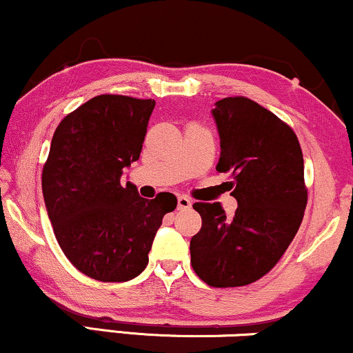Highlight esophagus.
I'll return each instance as SVG.
<instances>
[{
  "label": "esophagus",
  "mask_w": 353,
  "mask_h": 353,
  "mask_svg": "<svg viewBox=\"0 0 353 353\" xmlns=\"http://www.w3.org/2000/svg\"><path fill=\"white\" fill-rule=\"evenodd\" d=\"M191 201L186 196H178V210H190Z\"/></svg>",
  "instance_id": "obj_1"
}]
</instances>
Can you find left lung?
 <instances>
[{"label":"left lung","instance_id":"1","mask_svg":"<svg viewBox=\"0 0 353 353\" xmlns=\"http://www.w3.org/2000/svg\"><path fill=\"white\" fill-rule=\"evenodd\" d=\"M221 137L216 170L229 173L239 206L194 203L201 229L191 237V267L214 288L250 285L278 263L301 225L307 203L304 160L294 130L245 97L212 110Z\"/></svg>","mask_w":353,"mask_h":353}]
</instances>
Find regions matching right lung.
<instances>
[{"instance_id":"obj_1","label":"right lung","mask_w":353,"mask_h":353,"mask_svg":"<svg viewBox=\"0 0 353 353\" xmlns=\"http://www.w3.org/2000/svg\"><path fill=\"white\" fill-rule=\"evenodd\" d=\"M154 99L99 94L57 125L42 170L54 234L73 267L98 281L136 278L149 263L155 232L176 208L172 193L139 196L121 185L139 160Z\"/></svg>"}]
</instances>
